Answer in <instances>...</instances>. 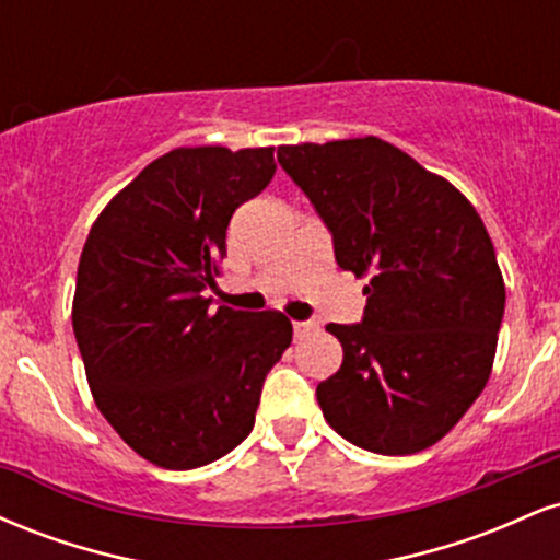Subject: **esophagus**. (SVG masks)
Returning a JSON list of instances; mask_svg holds the SVG:
<instances>
[{
    "label": "esophagus",
    "mask_w": 560,
    "mask_h": 560,
    "mask_svg": "<svg viewBox=\"0 0 560 560\" xmlns=\"http://www.w3.org/2000/svg\"><path fill=\"white\" fill-rule=\"evenodd\" d=\"M292 329H294V337L302 339V337H307V334H311L313 329H316V324H313V320H294Z\"/></svg>",
    "instance_id": "obj_1"
}]
</instances>
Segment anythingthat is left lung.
<instances>
[{"label":"left lung","mask_w":560,"mask_h":560,"mask_svg":"<svg viewBox=\"0 0 560 560\" xmlns=\"http://www.w3.org/2000/svg\"><path fill=\"white\" fill-rule=\"evenodd\" d=\"M279 163L331 231L342 271L369 279L361 324H329L342 365L318 384L352 445L410 455L440 442L490 378L503 273L474 205L376 137L279 147Z\"/></svg>","instance_id":"obj_1"}]
</instances>
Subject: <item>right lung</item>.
I'll use <instances>...</instances> for the list:
<instances>
[{"mask_svg": "<svg viewBox=\"0 0 560 560\" xmlns=\"http://www.w3.org/2000/svg\"><path fill=\"white\" fill-rule=\"evenodd\" d=\"M276 173L273 147H178L110 199L83 244L73 331L96 408L141 458L186 471L253 432L292 342L284 313L213 307L234 210Z\"/></svg>", "mask_w": 560, "mask_h": 560, "instance_id": "right-lung-1", "label": "right lung"}]
</instances>
